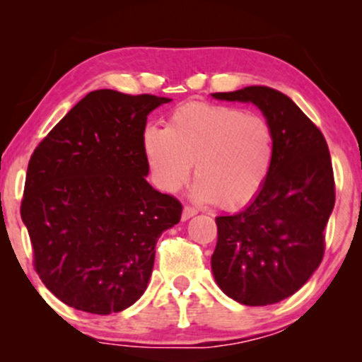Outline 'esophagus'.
Here are the masks:
<instances>
[{
	"instance_id": "34e87169",
	"label": "esophagus",
	"mask_w": 362,
	"mask_h": 362,
	"mask_svg": "<svg viewBox=\"0 0 362 362\" xmlns=\"http://www.w3.org/2000/svg\"><path fill=\"white\" fill-rule=\"evenodd\" d=\"M196 214H197V209H194V207H191V206H185V209H182V221L191 219V217Z\"/></svg>"
}]
</instances>
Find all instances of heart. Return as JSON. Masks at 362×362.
Segmentation results:
<instances>
[{
	"instance_id": "b5f03b06",
	"label": "heart",
	"mask_w": 362,
	"mask_h": 362,
	"mask_svg": "<svg viewBox=\"0 0 362 362\" xmlns=\"http://www.w3.org/2000/svg\"><path fill=\"white\" fill-rule=\"evenodd\" d=\"M143 155L156 186L176 192L189 181L196 163L194 194L199 201L239 207L264 187L274 163L270 122L242 108L187 102L141 135Z\"/></svg>"
}]
</instances>
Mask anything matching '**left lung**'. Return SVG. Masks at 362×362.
Wrapping results in <instances>:
<instances>
[{
	"label": "left lung",
	"mask_w": 362,
	"mask_h": 362,
	"mask_svg": "<svg viewBox=\"0 0 362 362\" xmlns=\"http://www.w3.org/2000/svg\"><path fill=\"white\" fill-rule=\"evenodd\" d=\"M212 97L255 103L275 138L262 191L244 211L216 217L212 274L221 290L242 305L279 303L298 291L323 260L325 227L336 197L328 143L275 88L250 86Z\"/></svg>",
	"instance_id": "obj_1"
}]
</instances>
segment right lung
Listing matches in <instances>:
<instances>
[{
    "label": "right lung",
    "instance_id": "1",
    "mask_svg": "<svg viewBox=\"0 0 362 362\" xmlns=\"http://www.w3.org/2000/svg\"><path fill=\"white\" fill-rule=\"evenodd\" d=\"M170 98L87 93L31 155L21 219L39 279L76 310L110 315L143 295L155 247L181 219L175 196L148 185L141 135Z\"/></svg>",
    "mask_w": 362,
    "mask_h": 362
}]
</instances>
